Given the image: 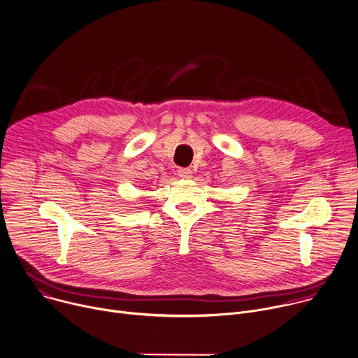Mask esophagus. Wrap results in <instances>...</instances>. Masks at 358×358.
I'll return each mask as SVG.
<instances>
[{
	"instance_id": "esophagus-1",
	"label": "esophagus",
	"mask_w": 358,
	"mask_h": 358,
	"mask_svg": "<svg viewBox=\"0 0 358 358\" xmlns=\"http://www.w3.org/2000/svg\"><path fill=\"white\" fill-rule=\"evenodd\" d=\"M177 173L181 178H191V174H192V171L189 169H178Z\"/></svg>"
}]
</instances>
